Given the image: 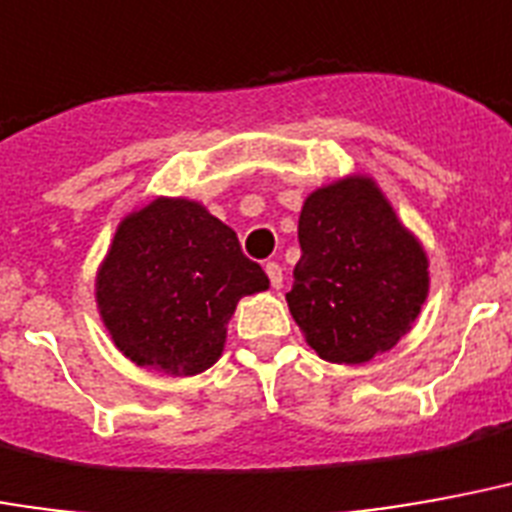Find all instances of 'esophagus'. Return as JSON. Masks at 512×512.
Returning <instances> with one entry per match:
<instances>
[{"instance_id": "esophagus-1", "label": "esophagus", "mask_w": 512, "mask_h": 512, "mask_svg": "<svg viewBox=\"0 0 512 512\" xmlns=\"http://www.w3.org/2000/svg\"><path fill=\"white\" fill-rule=\"evenodd\" d=\"M266 274L268 279H271V287L279 290V287H282V266H279V263H268Z\"/></svg>"}]
</instances>
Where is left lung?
Instances as JSON below:
<instances>
[{"mask_svg":"<svg viewBox=\"0 0 512 512\" xmlns=\"http://www.w3.org/2000/svg\"><path fill=\"white\" fill-rule=\"evenodd\" d=\"M298 241L285 298L323 361L369 363L410 333L429 298V255L372 176L350 173L309 192Z\"/></svg>","mask_w":512,"mask_h":512,"instance_id":"left-lung-1","label":"left lung"}]
</instances>
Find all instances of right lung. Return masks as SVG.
<instances>
[{
    "label": "right lung",
    "mask_w": 512,
    "mask_h": 512,
    "mask_svg": "<svg viewBox=\"0 0 512 512\" xmlns=\"http://www.w3.org/2000/svg\"><path fill=\"white\" fill-rule=\"evenodd\" d=\"M268 290L233 227L200 200L160 195L121 217L94 276L97 312L116 350L170 377H195L222 358L244 295Z\"/></svg>",
    "instance_id": "add662e5"
}]
</instances>
